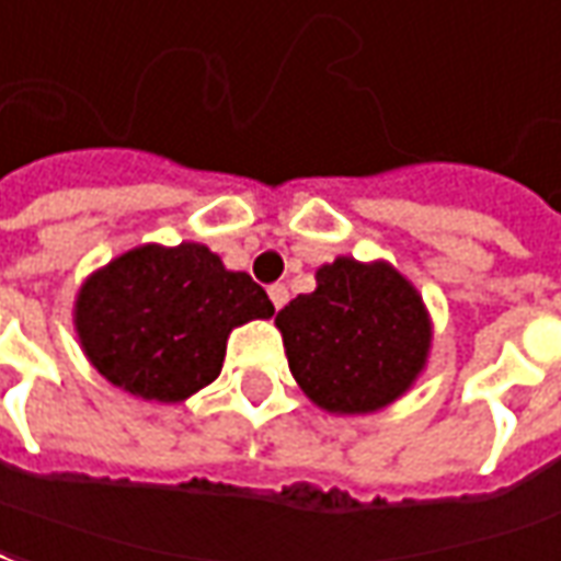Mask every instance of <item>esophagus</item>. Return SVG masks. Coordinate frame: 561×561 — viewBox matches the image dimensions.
I'll use <instances>...</instances> for the list:
<instances>
[{
    "mask_svg": "<svg viewBox=\"0 0 561 561\" xmlns=\"http://www.w3.org/2000/svg\"><path fill=\"white\" fill-rule=\"evenodd\" d=\"M268 299H272L274 308L280 311V308L289 301V289L284 287V284H272V287H268Z\"/></svg>",
    "mask_w": 561,
    "mask_h": 561,
    "instance_id": "34e87169",
    "label": "esophagus"
}]
</instances>
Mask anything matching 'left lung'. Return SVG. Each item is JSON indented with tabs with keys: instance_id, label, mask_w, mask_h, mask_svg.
<instances>
[{
	"instance_id": "obj_1",
	"label": "left lung",
	"mask_w": 561,
	"mask_h": 561,
	"mask_svg": "<svg viewBox=\"0 0 561 561\" xmlns=\"http://www.w3.org/2000/svg\"><path fill=\"white\" fill-rule=\"evenodd\" d=\"M274 323L296 383L329 414L387 408L411 389L432 347L426 305L389 262L337 256Z\"/></svg>"
}]
</instances>
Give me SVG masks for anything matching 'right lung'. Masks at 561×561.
Masks as SVG:
<instances>
[{"label": "right lung", "instance_id": "add662e5", "mask_svg": "<svg viewBox=\"0 0 561 561\" xmlns=\"http://www.w3.org/2000/svg\"><path fill=\"white\" fill-rule=\"evenodd\" d=\"M274 305L244 272L205 244H145L83 280L75 329L87 359L114 387L147 401H184L224 368L236 325Z\"/></svg>", "mask_w": 561, "mask_h": 561}]
</instances>
